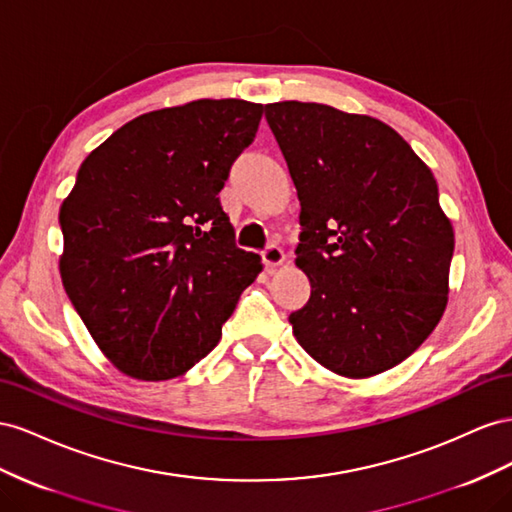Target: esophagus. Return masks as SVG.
Wrapping results in <instances>:
<instances>
[{
  "instance_id": "esophagus-1",
  "label": "esophagus",
  "mask_w": 512,
  "mask_h": 512,
  "mask_svg": "<svg viewBox=\"0 0 512 512\" xmlns=\"http://www.w3.org/2000/svg\"><path fill=\"white\" fill-rule=\"evenodd\" d=\"M261 257H264V264H266L268 268H276V266L283 264L287 255H285V251H283L281 246L270 244V246L264 248V253H261Z\"/></svg>"
}]
</instances>
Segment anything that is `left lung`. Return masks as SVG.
<instances>
[{
  "mask_svg": "<svg viewBox=\"0 0 512 512\" xmlns=\"http://www.w3.org/2000/svg\"><path fill=\"white\" fill-rule=\"evenodd\" d=\"M264 111L302 206L296 266L311 300L289 315L294 337L345 377L397 367L448 302L455 233L431 169L369 115L298 100Z\"/></svg>",
  "mask_w": 512,
  "mask_h": 512,
  "instance_id": "8db88e82",
  "label": "left lung"
}]
</instances>
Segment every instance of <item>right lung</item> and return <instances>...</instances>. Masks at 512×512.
Listing matches in <instances>:
<instances>
[{
  "instance_id": "right-lung-1",
  "label": "right lung",
  "mask_w": 512,
  "mask_h": 512,
  "mask_svg": "<svg viewBox=\"0 0 512 512\" xmlns=\"http://www.w3.org/2000/svg\"><path fill=\"white\" fill-rule=\"evenodd\" d=\"M261 113L236 98L145 113L79 167L60 210L62 283L122 373L158 382L195 367L264 270L218 199Z\"/></svg>"
}]
</instances>
